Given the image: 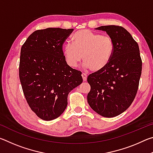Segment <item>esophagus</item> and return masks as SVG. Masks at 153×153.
Instances as JSON below:
<instances>
[{
    "instance_id": "esophagus-1",
    "label": "esophagus",
    "mask_w": 153,
    "mask_h": 153,
    "mask_svg": "<svg viewBox=\"0 0 153 153\" xmlns=\"http://www.w3.org/2000/svg\"><path fill=\"white\" fill-rule=\"evenodd\" d=\"M82 78H83V81L86 82V80H87V75H86V74L83 73V74H82Z\"/></svg>"
}]
</instances>
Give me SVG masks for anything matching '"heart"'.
Returning a JSON list of instances; mask_svg holds the SVG:
<instances>
[{
    "label": "heart",
    "mask_w": 153,
    "mask_h": 153,
    "mask_svg": "<svg viewBox=\"0 0 153 153\" xmlns=\"http://www.w3.org/2000/svg\"><path fill=\"white\" fill-rule=\"evenodd\" d=\"M71 43L63 48L65 61L71 68L82 61L84 67L94 72H99L109 64L114 53L113 40L107 36H101L88 30H82L71 36Z\"/></svg>",
    "instance_id": "1"
}]
</instances>
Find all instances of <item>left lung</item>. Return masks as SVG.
Instances as JSON below:
<instances>
[{"mask_svg": "<svg viewBox=\"0 0 153 153\" xmlns=\"http://www.w3.org/2000/svg\"><path fill=\"white\" fill-rule=\"evenodd\" d=\"M95 29L106 32L113 40L115 49L105 69L88 77L91 89L87 100L98 115L114 117L127 110L138 91L142 73L139 46L121 26L104 25Z\"/></svg>", "mask_w": 153, "mask_h": 153, "instance_id": "obj_1", "label": "left lung"}]
</instances>
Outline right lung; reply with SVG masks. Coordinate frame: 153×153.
<instances>
[{
  "mask_svg": "<svg viewBox=\"0 0 153 153\" xmlns=\"http://www.w3.org/2000/svg\"><path fill=\"white\" fill-rule=\"evenodd\" d=\"M74 29L36 30L21 48L19 79L26 100L38 117L51 121L65 110L67 97L82 84V72L65 61L62 45Z\"/></svg>",
  "mask_w": 153,
  "mask_h": 153,
  "instance_id": "add662e5",
  "label": "right lung"
}]
</instances>
